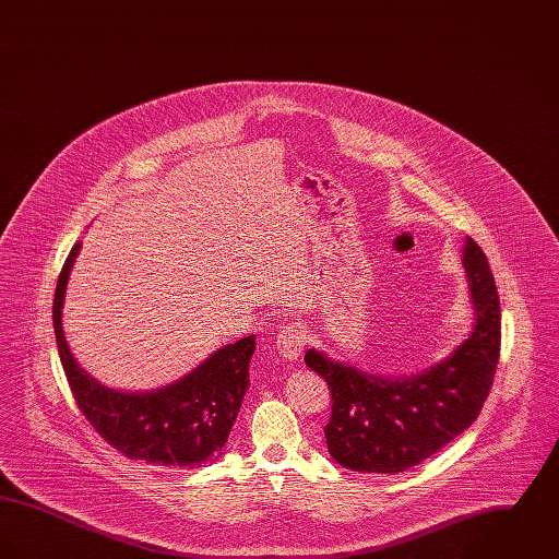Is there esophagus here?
<instances>
[{"label": "esophagus", "mask_w": 559, "mask_h": 559, "mask_svg": "<svg viewBox=\"0 0 559 559\" xmlns=\"http://www.w3.org/2000/svg\"><path fill=\"white\" fill-rule=\"evenodd\" d=\"M304 346H306V333H304L299 326H295V324L285 326V329L278 333V337H276L278 354H281L285 360H289V362H297V360L301 358Z\"/></svg>", "instance_id": "1"}]
</instances>
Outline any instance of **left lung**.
<instances>
[{"instance_id": "8db88e82", "label": "left lung", "mask_w": 559, "mask_h": 559, "mask_svg": "<svg viewBox=\"0 0 559 559\" xmlns=\"http://www.w3.org/2000/svg\"><path fill=\"white\" fill-rule=\"evenodd\" d=\"M474 329L447 358L402 377L374 374L310 347L306 365L329 383V454L352 472L400 474L447 447L478 419L501 349L499 293L476 240H465Z\"/></svg>"}]
</instances>
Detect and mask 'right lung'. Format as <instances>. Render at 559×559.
I'll use <instances>...</instances> for the list:
<instances>
[{
	"instance_id": "right-lung-1",
	"label": "right lung",
	"mask_w": 559,
	"mask_h": 559,
	"mask_svg": "<svg viewBox=\"0 0 559 559\" xmlns=\"http://www.w3.org/2000/svg\"><path fill=\"white\" fill-rule=\"evenodd\" d=\"M80 251L81 240L58 276L52 317L60 362L85 419L133 461L192 469L222 456L249 388L255 337L215 349L197 369L157 390H112L81 367L62 329L67 285Z\"/></svg>"
}]
</instances>
